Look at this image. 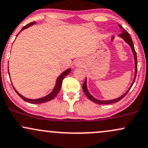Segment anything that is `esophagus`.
<instances>
[{
  "instance_id": "obj_1",
  "label": "esophagus",
  "mask_w": 148,
  "mask_h": 148,
  "mask_svg": "<svg viewBox=\"0 0 148 148\" xmlns=\"http://www.w3.org/2000/svg\"><path fill=\"white\" fill-rule=\"evenodd\" d=\"M74 66L76 67H81L83 66V62L81 59H76L74 61Z\"/></svg>"
}]
</instances>
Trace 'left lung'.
Wrapping results in <instances>:
<instances>
[{
  "instance_id": "1",
  "label": "left lung",
  "mask_w": 148,
  "mask_h": 148,
  "mask_svg": "<svg viewBox=\"0 0 148 148\" xmlns=\"http://www.w3.org/2000/svg\"><path fill=\"white\" fill-rule=\"evenodd\" d=\"M119 28H120V29H121V34H120L119 35V36L120 37V38H121L123 39V40H125V42H127L128 45L130 46V47H131V49H132V53H133V56H134V63H135V73H134V80H133L132 83V84H131L130 87L129 89H128L127 91H126V92H125V94H123L121 97H119V98H116V99H112V100L101 101V100H99V99H96V98H94L93 96H92V94H90V92H89L88 90V87H87V79H85L84 83H83V92H84V93L85 94V95L87 96V97H88L90 101H93L94 103H97V104H111V103L119 102V101L121 100L123 98L125 97L126 94H127V92H129L130 90V88H132V85L134 84L135 79H136V72H137V57H136V51H135V49H134V44H133V42H132V40L131 36H130L129 34H128L127 32L126 31V30L124 29V28L121 25H119Z\"/></svg>"
}]
</instances>
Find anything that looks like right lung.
<instances>
[{
  "label": "right lung",
  "mask_w": 148,
  "mask_h": 148,
  "mask_svg": "<svg viewBox=\"0 0 148 148\" xmlns=\"http://www.w3.org/2000/svg\"><path fill=\"white\" fill-rule=\"evenodd\" d=\"M36 22H32V23H29V24L27 25L26 26L23 27L22 28V29H21L20 31V32L21 31H23V29H27V28H28L30 26L36 24ZM20 32H19V33H20ZM70 72H71V69L69 68V69H66L65 72H63V73H62V74H60V75L58 76V78H57L56 84H55V86H54V89H53L52 91H51L49 94H47V96H45V97H42V98H39V99H27V98H25V97H23V96L21 95L20 93H18V92L17 90L14 88V87H13V88L14 89V90H15V92L17 93L19 97H20L21 99H23V100L26 101V102L32 103V104H40V103H43L47 102V101H51V99H54V98L56 97L57 94H58V92H59L60 90V88H61L62 82H63V79L65 77V76L68 75L69 73H70ZM8 73H9V69H8ZM12 86H13V85H12Z\"/></svg>",
  "instance_id": "right-lung-1"
}]
</instances>
